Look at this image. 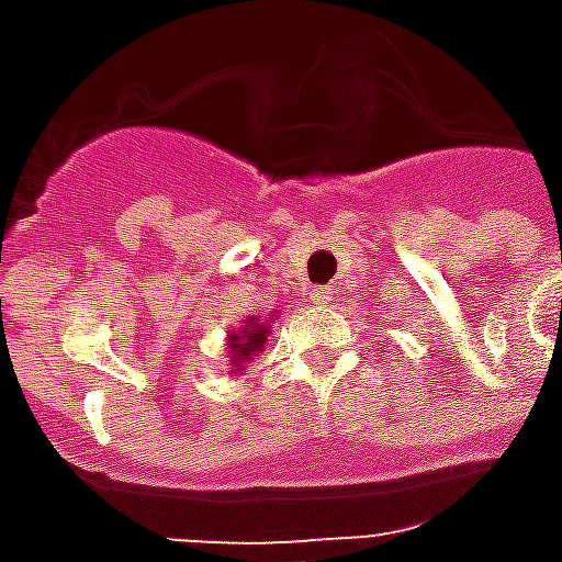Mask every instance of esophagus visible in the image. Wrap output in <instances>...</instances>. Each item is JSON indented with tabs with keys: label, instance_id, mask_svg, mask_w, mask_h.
<instances>
[{
	"label": "esophagus",
	"instance_id": "esophagus-1",
	"mask_svg": "<svg viewBox=\"0 0 562 562\" xmlns=\"http://www.w3.org/2000/svg\"><path fill=\"white\" fill-rule=\"evenodd\" d=\"M313 301H316V304H330V289H328V285H322V289H313Z\"/></svg>",
	"mask_w": 562,
	"mask_h": 562
}]
</instances>
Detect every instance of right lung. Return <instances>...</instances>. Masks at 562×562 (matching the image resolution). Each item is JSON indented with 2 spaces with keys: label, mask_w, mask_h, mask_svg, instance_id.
Masks as SVG:
<instances>
[{
  "label": "right lung",
  "mask_w": 562,
  "mask_h": 562,
  "mask_svg": "<svg viewBox=\"0 0 562 562\" xmlns=\"http://www.w3.org/2000/svg\"><path fill=\"white\" fill-rule=\"evenodd\" d=\"M268 340V325H246V330L240 337H234L232 334V358L234 364H240V361H249L252 355L261 352V346Z\"/></svg>",
  "instance_id": "1"
}]
</instances>
